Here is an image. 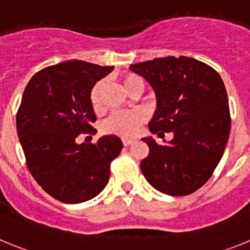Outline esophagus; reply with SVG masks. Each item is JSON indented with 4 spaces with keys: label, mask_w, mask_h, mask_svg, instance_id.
I'll list each match as a JSON object with an SVG mask.
<instances>
[{
    "label": "esophagus",
    "mask_w": 250,
    "mask_h": 250,
    "mask_svg": "<svg viewBox=\"0 0 250 250\" xmlns=\"http://www.w3.org/2000/svg\"><path fill=\"white\" fill-rule=\"evenodd\" d=\"M132 139H127V138H124L123 139V145L124 146H129L130 144H132Z\"/></svg>",
    "instance_id": "esophagus-1"
}]
</instances>
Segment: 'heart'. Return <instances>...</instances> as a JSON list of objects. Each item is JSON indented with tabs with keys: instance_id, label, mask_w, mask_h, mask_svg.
I'll return each mask as SVG.
<instances>
[{
	"instance_id": "b5f03b06",
	"label": "heart",
	"mask_w": 250,
	"mask_h": 250,
	"mask_svg": "<svg viewBox=\"0 0 250 250\" xmlns=\"http://www.w3.org/2000/svg\"><path fill=\"white\" fill-rule=\"evenodd\" d=\"M124 87L127 92L135 89L136 86H144V81L135 74H125L121 77ZM105 89V81L100 80L90 90L89 101L92 109L98 112L103 107V91ZM146 119V114L143 110H129L116 111L111 114L103 123V131L110 135H118L121 138H131L138 132L140 125Z\"/></svg>"
}]
</instances>
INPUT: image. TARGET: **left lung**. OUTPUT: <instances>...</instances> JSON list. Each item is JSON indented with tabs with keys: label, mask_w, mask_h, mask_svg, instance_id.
<instances>
[{
	"label": "left lung",
	"mask_w": 250,
	"mask_h": 250,
	"mask_svg": "<svg viewBox=\"0 0 250 250\" xmlns=\"http://www.w3.org/2000/svg\"><path fill=\"white\" fill-rule=\"evenodd\" d=\"M130 70L144 77L156 94L150 131L174 132L167 145L143 139L149 155L141 160V171L156 190L189 195L213 175L228 143L230 111L222 77L207 63L187 56L154 59Z\"/></svg>",
	"instance_id": "obj_1"
}]
</instances>
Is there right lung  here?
Instances as JSON below:
<instances>
[{
	"mask_svg": "<svg viewBox=\"0 0 250 250\" xmlns=\"http://www.w3.org/2000/svg\"><path fill=\"white\" fill-rule=\"evenodd\" d=\"M112 68L72 60L42 68L26 86L16 115L20 143L37 184L60 202L77 204L98 195L123 149L114 135L96 144L76 143L80 134L96 132L90 90Z\"/></svg>",
	"mask_w": 250,
	"mask_h": 250,
	"instance_id": "1",
	"label": "right lung"
}]
</instances>
